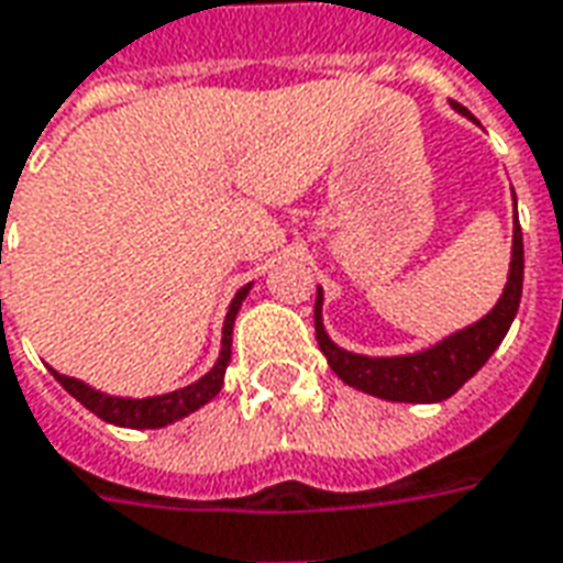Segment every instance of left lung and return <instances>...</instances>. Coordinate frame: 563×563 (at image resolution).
Returning a JSON list of instances; mask_svg holds the SVG:
<instances>
[{
  "label": "left lung",
  "instance_id": "obj_1",
  "mask_svg": "<svg viewBox=\"0 0 563 563\" xmlns=\"http://www.w3.org/2000/svg\"><path fill=\"white\" fill-rule=\"evenodd\" d=\"M460 115H470L460 103H454ZM521 283H525V243H521V225L515 216L512 231V262H509V280L503 289L500 301L494 310L482 317L463 332L448 335L435 347L420 350L411 356H363L341 350L322 329V292H317L313 308V325L320 341L322 356L329 360L344 384L356 390L372 393L387 402H442L470 380V377L490 360V353L500 347V341L509 332L518 301H521Z\"/></svg>",
  "mask_w": 563,
  "mask_h": 563
}]
</instances>
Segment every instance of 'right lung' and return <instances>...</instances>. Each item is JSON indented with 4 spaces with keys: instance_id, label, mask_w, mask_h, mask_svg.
<instances>
[{
    "instance_id": "add662e5",
    "label": "right lung",
    "mask_w": 563,
    "mask_h": 563,
    "mask_svg": "<svg viewBox=\"0 0 563 563\" xmlns=\"http://www.w3.org/2000/svg\"><path fill=\"white\" fill-rule=\"evenodd\" d=\"M250 292V286H243L234 295L231 308L225 313V325H222V353L216 365L207 375L188 384L183 390L164 393V396H148V399H121V396H106V393L93 390L85 380L76 377H66L60 372H54V377L63 384V390L73 393L78 402L85 405L88 411H93L97 418L106 423H115V427H131V430H158L167 427L173 420L186 418L191 411H198L200 405H207L213 399L216 393L222 390V380H225V368L231 363V329H234V317L241 310L243 298Z\"/></svg>"
}]
</instances>
